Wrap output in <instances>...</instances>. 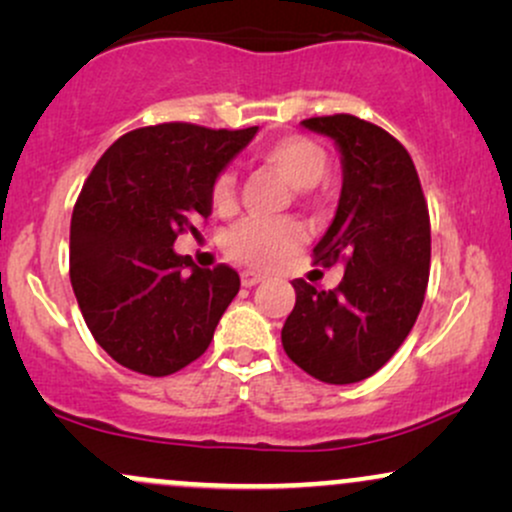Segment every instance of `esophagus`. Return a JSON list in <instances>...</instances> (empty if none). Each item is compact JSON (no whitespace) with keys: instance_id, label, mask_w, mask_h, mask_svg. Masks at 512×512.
<instances>
[{"instance_id":"34e87169","label":"esophagus","mask_w":512,"mask_h":512,"mask_svg":"<svg viewBox=\"0 0 512 512\" xmlns=\"http://www.w3.org/2000/svg\"><path fill=\"white\" fill-rule=\"evenodd\" d=\"M262 279H264V276L262 274H255V272H243V274H240V281H243L245 289H252V286L260 284Z\"/></svg>"}]
</instances>
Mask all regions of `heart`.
<instances>
[{
    "label": "heart",
    "mask_w": 512,
    "mask_h": 512,
    "mask_svg": "<svg viewBox=\"0 0 512 512\" xmlns=\"http://www.w3.org/2000/svg\"><path fill=\"white\" fill-rule=\"evenodd\" d=\"M260 161L274 168L305 202L317 204L322 199L315 192V185L330 170V151L308 134H286L274 139L257 151ZM209 204L219 214H228L236 207V175L231 170H221L209 185ZM305 231L301 221L291 216L281 219H260L245 216L233 223L223 236V252L231 260L248 264L255 269H267L279 264L303 243Z\"/></svg>",
    "instance_id": "heart-1"
}]
</instances>
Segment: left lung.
I'll list each match as a JSON object with an SVG mask.
<instances>
[{"mask_svg": "<svg viewBox=\"0 0 512 512\" xmlns=\"http://www.w3.org/2000/svg\"><path fill=\"white\" fill-rule=\"evenodd\" d=\"M339 144L344 185L313 264L346 269L337 289L293 281L296 305L281 330L286 356L327 385L366 380L395 356L424 305L431 216L409 151L356 115L303 120Z\"/></svg>", "mask_w": 512, "mask_h": 512, "instance_id": "8db88e82", "label": "left lung"}]
</instances>
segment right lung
Segmentation results:
<instances>
[{
    "label": "right lung",
    "instance_id": "1",
    "mask_svg": "<svg viewBox=\"0 0 512 512\" xmlns=\"http://www.w3.org/2000/svg\"><path fill=\"white\" fill-rule=\"evenodd\" d=\"M257 127L209 129L163 122L122 134L98 158L72 214L69 279L93 339L134 373L163 378L209 349L240 276L175 255L199 236L209 185Z\"/></svg>",
    "mask_w": 512,
    "mask_h": 512
}]
</instances>
